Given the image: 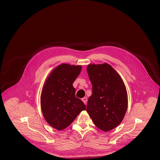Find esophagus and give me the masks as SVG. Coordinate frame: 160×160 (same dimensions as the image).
I'll return each instance as SVG.
<instances>
[{
    "mask_svg": "<svg viewBox=\"0 0 160 160\" xmlns=\"http://www.w3.org/2000/svg\"><path fill=\"white\" fill-rule=\"evenodd\" d=\"M82 101H83V102L85 104H86V102H87L88 99H87V98H86V97H84V98H82Z\"/></svg>",
    "mask_w": 160,
    "mask_h": 160,
    "instance_id": "esophagus-1",
    "label": "esophagus"
}]
</instances>
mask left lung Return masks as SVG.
Here are the masks:
<instances>
[{
    "label": "left lung",
    "instance_id": "8db88e82",
    "mask_svg": "<svg viewBox=\"0 0 160 160\" xmlns=\"http://www.w3.org/2000/svg\"><path fill=\"white\" fill-rule=\"evenodd\" d=\"M92 85L86 111L99 129L108 131L122 122L128 107L125 86L118 72L108 63L87 67Z\"/></svg>",
    "mask_w": 160,
    "mask_h": 160
}]
</instances>
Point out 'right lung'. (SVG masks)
Instances as JSON below:
<instances>
[{
    "label": "right lung",
    "mask_w": 160,
    "mask_h": 160,
    "mask_svg": "<svg viewBox=\"0 0 160 160\" xmlns=\"http://www.w3.org/2000/svg\"><path fill=\"white\" fill-rule=\"evenodd\" d=\"M82 66L62 64L47 78L41 96L42 114L58 130L65 129L86 110L81 99L77 98L72 84L80 73Z\"/></svg>",
    "instance_id": "right-lung-1"
}]
</instances>
